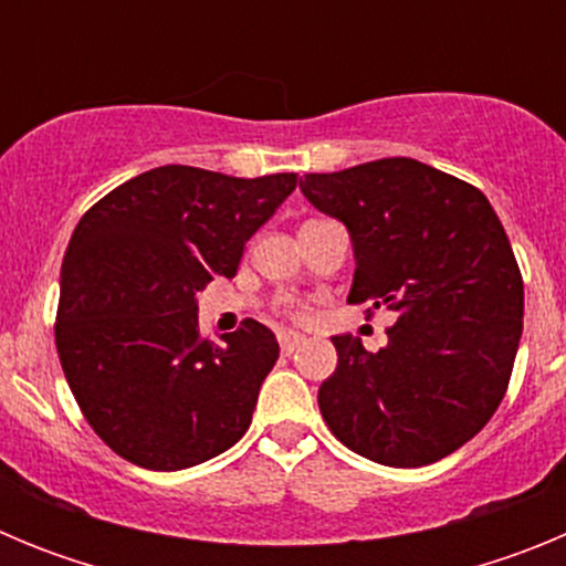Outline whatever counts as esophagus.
I'll use <instances>...</instances> for the list:
<instances>
[{"label": "esophagus", "mask_w": 566, "mask_h": 566, "mask_svg": "<svg viewBox=\"0 0 566 566\" xmlns=\"http://www.w3.org/2000/svg\"><path fill=\"white\" fill-rule=\"evenodd\" d=\"M277 343H280V352L292 354V352H297L300 345L306 343V337H303V334H297V332H280Z\"/></svg>", "instance_id": "34e87169"}]
</instances>
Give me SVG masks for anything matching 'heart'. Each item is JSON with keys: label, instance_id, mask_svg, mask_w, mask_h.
I'll use <instances>...</instances> for the list:
<instances>
[{"label": "heart", "instance_id": "1", "mask_svg": "<svg viewBox=\"0 0 566 566\" xmlns=\"http://www.w3.org/2000/svg\"><path fill=\"white\" fill-rule=\"evenodd\" d=\"M277 312L280 314H286V317H292V319H303L308 314V308L303 306V303H297V300H280L277 303Z\"/></svg>", "mask_w": 566, "mask_h": 566}]
</instances>
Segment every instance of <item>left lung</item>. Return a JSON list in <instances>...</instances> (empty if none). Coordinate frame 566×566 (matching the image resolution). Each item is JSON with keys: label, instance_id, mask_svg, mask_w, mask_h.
<instances>
[{"label": "left lung", "instance_id": "8db88e82", "mask_svg": "<svg viewBox=\"0 0 566 566\" xmlns=\"http://www.w3.org/2000/svg\"><path fill=\"white\" fill-rule=\"evenodd\" d=\"M300 189L352 232L348 303L399 317L379 352L334 337L328 431L388 468L439 462L490 422L516 363L524 280L502 221L473 184L413 158L308 172Z\"/></svg>", "mask_w": 566, "mask_h": 566}]
</instances>
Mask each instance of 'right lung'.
<instances>
[{
	"label": "right lung",
	"mask_w": 566,
	"mask_h": 566,
	"mask_svg": "<svg viewBox=\"0 0 566 566\" xmlns=\"http://www.w3.org/2000/svg\"><path fill=\"white\" fill-rule=\"evenodd\" d=\"M294 187V172L232 178L169 164L84 212L62 263L56 352L109 451L184 470L247 433L277 339L243 319L227 345L209 343L195 294L234 277L247 240Z\"/></svg>",
	"instance_id": "right-lung-1"
}]
</instances>
